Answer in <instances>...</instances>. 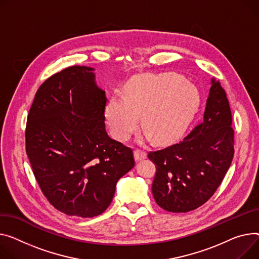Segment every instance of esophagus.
<instances>
[{"label":"esophagus","instance_id":"esophagus-1","mask_svg":"<svg viewBox=\"0 0 259 259\" xmlns=\"http://www.w3.org/2000/svg\"><path fill=\"white\" fill-rule=\"evenodd\" d=\"M147 157V153L141 149H136L134 150V158L136 161H140L143 160Z\"/></svg>","mask_w":259,"mask_h":259}]
</instances>
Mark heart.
<instances>
[{"label":"heart","mask_w":259,"mask_h":259,"mask_svg":"<svg viewBox=\"0 0 259 259\" xmlns=\"http://www.w3.org/2000/svg\"><path fill=\"white\" fill-rule=\"evenodd\" d=\"M199 105L195 86L175 74L136 76L126 85L125 98L114 96L106 107L112 135L126 141L141 125L142 141H175L191 122Z\"/></svg>","instance_id":"1"}]
</instances>
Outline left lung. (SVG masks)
<instances>
[{
	"mask_svg": "<svg viewBox=\"0 0 259 259\" xmlns=\"http://www.w3.org/2000/svg\"><path fill=\"white\" fill-rule=\"evenodd\" d=\"M211 83L201 122L178 144L148 154L156 165L153 197L166 211L187 212L207 202L233 159L229 102L220 82Z\"/></svg>",
	"mask_w": 259,
	"mask_h": 259,
	"instance_id": "left-lung-1",
	"label": "left lung"
}]
</instances>
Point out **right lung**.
I'll use <instances>...</instances> for the list:
<instances>
[{"label": "right lung", "instance_id": "right-lung-1", "mask_svg": "<svg viewBox=\"0 0 259 259\" xmlns=\"http://www.w3.org/2000/svg\"><path fill=\"white\" fill-rule=\"evenodd\" d=\"M94 68L74 65L48 78L27 117L26 153L42 194L67 214L104 212L117 180L134 166L132 149L105 129V92Z\"/></svg>", "mask_w": 259, "mask_h": 259}]
</instances>
